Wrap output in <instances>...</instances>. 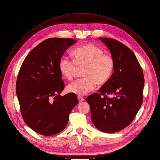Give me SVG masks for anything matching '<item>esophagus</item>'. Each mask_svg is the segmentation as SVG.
Returning <instances> with one entry per match:
<instances>
[{
    "label": "esophagus",
    "mask_w": 160,
    "mask_h": 160,
    "mask_svg": "<svg viewBox=\"0 0 160 160\" xmlns=\"http://www.w3.org/2000/svg\"><path fill=\"white\" fill-rule=\"evenodd\" d=\"M78 100H79V103H81V102H83L84 100V98H82V97H78Z\"/></svg>",
    "instance_id": "1"
}]
</instances>
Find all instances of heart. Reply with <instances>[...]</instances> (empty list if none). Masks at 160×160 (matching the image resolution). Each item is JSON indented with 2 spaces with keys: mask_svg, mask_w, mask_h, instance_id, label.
Listing matches in <instances>:
<instances>
[{
  "mask_svg": "<svg viewBox=\"0 0 160 160\" xmlns=\"http://www.w3.org/2000/svg\"><path fill=\"white\" fill-rule=\"evenodd\" d=\"M74 58L63 55L59 61L62 75L72 80L79 68H82L84 77L69 84V92L78 95H86L94 89L96 84H105L111 78L115 68V60L110 53H105L99 47L88 44L76 48Z\"/></svg>",
  "mask_w": 160,
  "mask_h": 160,
  "instance_id": "obj_1",
  "label": "heart"
}]
</instances>
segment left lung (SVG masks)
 Returning a JSON list of instances; mask_svg holds the SVG:
<instances>
[{
  "label": "left lung",
  "mask_w": 160,
  "mask_h": 160,
  "mask_svg": "<svg viewBox=\"0 0 160 160\" xmlns=\"http://www.w3.org/2000/svg\"><path fill=\"white\" fill-rule=\"evenodd\" d=\"M99 38L114 58V72L99 93L88 96L86 100L96 128L114 133L125 128L136 117L143 101L144 78L140 63L129 47L113 38Z\"/></svg>",
  "instance_id": "obj_1"
}]
</instances>
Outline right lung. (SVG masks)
Masks as SVG:
<instances>
[{
    "label": "right lung",
    "mask_w": 160,
    "mask_h": 160,
    "mask_svg": "<svg viewBox=\"0 0 160 160\" xmlns=\"http://www.w3.org/2000/svg\"><path fill=\"white\" fill-rule=\"evenodd\" d=\"M76 40L52 38L39 43L24 60L16 84L20 112L25 123L35 132L50 136L66 128L69 115L79 103L76 94H60L65 84L59 61Z\"/></svg>",
    "instance_id": "add662e5"
}]
</instances>
